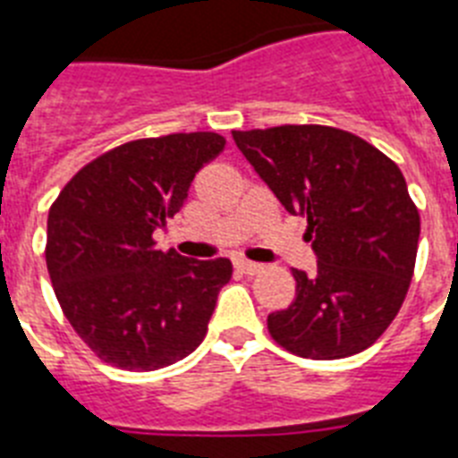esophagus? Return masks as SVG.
I'll list each match as a JSON object with an SVG mask.
<instances>
[{"label": "esophagus", "mask_w": 458, "mask_h": 458, "mask_svg": "<svg viewBox=\"0 0 458 458\" xmlns=\"http://www.w3.org/2000/svg\"><path fill=\"white\" fill-rule=\"evenodd\" d=\"M235 268L240 273H244V276H259V273L264 271V266L254 264V261H247V259H237Z\"/></svg>", "instance_id": "1"}]
</instances>
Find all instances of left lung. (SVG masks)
<instances>
[{"label":"left lung","instance_id":"8db88e82","mask_svg":"<svg viewBox=\"0 0 458 458\" xmlns=\"http://www.w3.org/2000/svg\"><path fill=\"white\" fill-rule=\"evenodd\" d=\"M237 149L293 216H304L318 257L293 268L294 301L268 316L280 347L304 359H344L387 330L409 293L420 216L397 164L330 125L233 131Z\"/></svg>","mask_w":458,"mask_h":458}]
</instances>
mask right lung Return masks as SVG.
<instances>
[{
    "label": "right lung",
    "mask_w": 458,
    "mask_h": 458,
    "mask_svg": "<svg viewBox=\"0 0 458 458\" xmlns=\"http://www.w3.org/2000/svg\"><path fill=\"white\" fill-rule=\"evenodd\" d=\"M223 149L218 132L132 140L82 165L54 199L47 271L66 320L102 361L145 373L204 340L233 264L161 251L152 233Z\"/></svg>",
    "instance_id": "1"
}]
</instances>
